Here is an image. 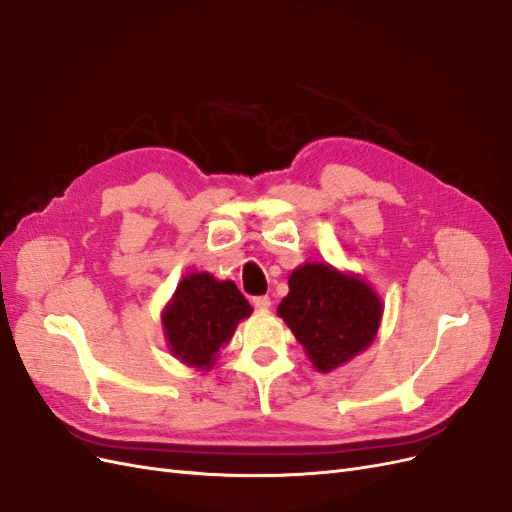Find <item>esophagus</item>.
Here are the masks:
<instances>
[{
    "instance_id": "34e87169",
    "label": "esophagus",
    "mask_w": 512,
    "mask_h": 512,
    "mask_svg": "<svg viewBox=\"0 0 512 512\" xmlns=\"http://www.w3.org/2000/svg\"><path fill=\"white\" fill-rule=\"evenodd\" d=\"M254 307L260 309V312H265V309L271 307V299L269 297H254Z\"/></svg>"
}]
</instances>
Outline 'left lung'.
<instances>
[{
	"mask_svg": "<svg viewBox=\"0 0 512 512\" xmlns=\"http://www.w3.org/2000/svg\"><path fill=\"white\" fill-rule=\"evenodd\" d=\"M284 318L312 365L327 374L371 346L382 320V301L356 275L327 262H305L288 277Z\"/></svg>",
	"mask_w": 512,
	"mask_h": 512,
	"instance_id": "8db88e82",
	"label": "left lung"
}]
</instances>
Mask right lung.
<instances>
[{"mask_svg": "<svg viewBox=\"0 0 512 512\" xmlns=\"http://www.w3.org/2000/svg\"><path fill=\"white\" fill-rule=\"evenodd\" d=\"M250 314L252 305L235 284L215 280L209 273H190L166 305L162 327L170 352L181 363L211 369L237 324Z\"/></svg>", "mask_w": 512, "mask_h": 512, "instance_id": "right-lung-1", "label": "right lung"}]
</instances>
